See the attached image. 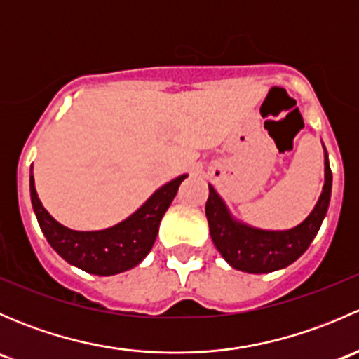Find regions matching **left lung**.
<instances>
[{
  "label": "left lung",
  "instance_id": "1",
  "mask_svg": "<svg viewBox=\"0 0 359 359\" xmlns=\"http://www.w3.org/2000/svg\"><path fill=\"white\" fill-rule=\"evenodd\" d=\"M205 205L210 236L220 255L238 271L273 273L295 262L320 231L332 194V170L325 151V186L311 215L288 231H262L236 222L212 186Z\"/></svg>",
  "mask_w": 359,
  "mask_h": 359
}]
</instances>
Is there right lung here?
<instances>
[{
	"mask_svg": "<svg viewBox=\"0 0 359 359\" xmlns=\"http://www.w3.org/2000/svg\"><path fill=\"white\" fill-rule=\"evenodd\" d=\"M180 175L159 187L133 215L104 231H72L57 222L39 201L34 177H29L36 219L52 248L72 266L99 276H112L135 267L153 248L163 215L175 198Z\"/></svg>",
	"mask_w": 359,
	"mask_h": 359,
	"instance_id": "obj_1",
	"label": "right lung"
}]
</instances>
